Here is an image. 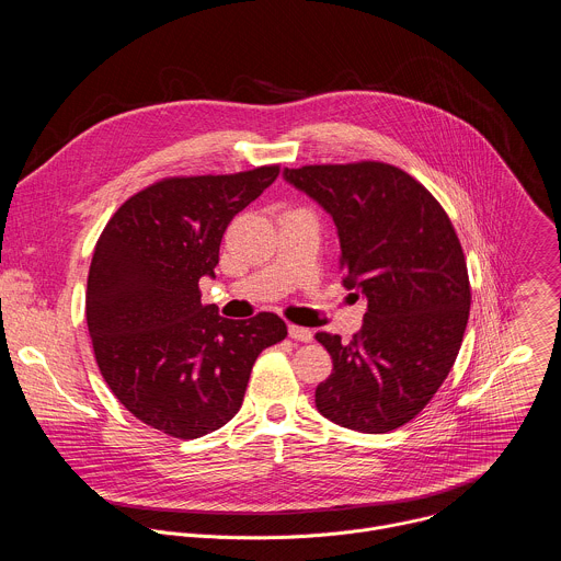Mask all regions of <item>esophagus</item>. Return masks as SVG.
<instances>
[{
  "instance_id": "esophagus-1",
  "label": "esophagus",
  "mask_w": 561,
  "mask_h": 561,
  "mask_svg": "<svg viewBox=\"0 0 561 561\" xmlns=\"http://www.w3.org/2000/svg\"><path fill=\"white\" fill-rule=\"evenodd\" d=\"M288 335L297 342H310L312 340V331L310 329H304V327H295V324H288Z\"/></svg>"
}]
</instances>
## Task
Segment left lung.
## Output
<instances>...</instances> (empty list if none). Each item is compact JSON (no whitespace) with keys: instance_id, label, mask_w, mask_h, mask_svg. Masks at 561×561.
<instances>
[{"instance_id":"8db88e82","label":"left lung","mask_w":561,"mask_h":561,"mask_svg":"<svg viewBox=\"0 0 561 561\" xmlns=\"http://www.w3.org/2000/svg\"><path fill=\"white\" fill-rule=\"evenodd\" d=\"M284 178L331 213L344 284L368 299L351 342L314 335L333 359L314 390L317 411L362 433L404 426L448 377L468 324L470 282L455 226L424 184L392 164H310Z\"/></svg>"}]
</instances>
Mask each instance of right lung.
Segmentation results:
<instances>
[{"mask_svg": "<svg viewBox=\"0 0 561 561\" xmlns=\"http://www.w3.org/2000/svg\"><path fill=\"white\" fill-rule=\"evenodd\" d=\"M277 175L279 164L164 178L128 197L98 239L87 286L95 362L119 404L169 437L232 420L257 355L288 335L275 312L232 322L199 290L230 219Z\"/></svg>", "mask_w": 561, "mask_h": 561, "instance_id": "obj_1", "label": "right lung"}]
</instances>
